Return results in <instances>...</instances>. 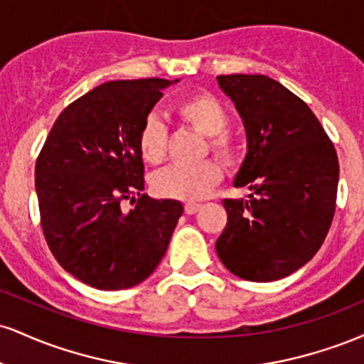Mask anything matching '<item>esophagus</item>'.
I'll list each match as a JSON object with an SVG mask.
<instances>
[{
  "mask_svg": "<svg viewBox=\"0 0 364 364\" xmlns=\"http://www.w3.org/2000/svg\"><path fill=\"white\" fill-rule=\"evenodd\" d=\"M200 207H202V205H200V203H196V202H186L185 203V212H186V214H195V212H198L200 210Z\"/></svg>",
  "mask_w": 364,
  "mask_h": 364,
  "instance_id": "1",
  "label": "esophagus"
}]
</instances>
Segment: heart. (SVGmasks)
I'll return each instance as SVG.
<instances>
[{
	"label": "heart",
	"mask_w": 364,
	"mask_h": 364,
	"mask_svg": "<svg viewBox=\"0 0 364 364\" xmlns=\"http://www.w3.org/2000/svg\"><path fill=\"white\" fill-rule=\"evenodd\" d=\"M173 114L195 129L200 135H205V150L224 162H235L240 156V145L231 132H228V109L215 95L208 92H193L178 99L171 107ZM140 156L149 164L157 166L164 161L168 152V129L156 116H149L141 123L139 132ZM223 179V171L215 161L200 162L195 166H171L161 171L154 178V190L164 198L176 200H200L210 193V190Z\"/></svg>",
	"instance_id": "b5f03b06"
}]
</instances>
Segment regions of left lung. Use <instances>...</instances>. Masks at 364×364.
<instances>
[{"instance_id":"obj_1","label":"left lung","mask_w":364,"mask_h":364,"mask_svg":"<svg viewBox=\"0 0 364 364\" xmlns=\"http://www.w3.org/2000/svg\"><path fill=\"white\" fill-rule=\"evenodd\" d=\"M246 132V157L225 198L228 224L215 243L225 269L270 282L301 269L318 252L336 212L339 159L313 111L265 75H219Z\"/></svg>"}]
</instances>
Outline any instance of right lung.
<instances>
[{"label":"right lung","mask_w":364,"mask_h":364,"mask_svg":"<svg viewBox=\"0 0 364 364\" xmlns=\"http://www.w3.org/2000/svg\"><path fill=\"white\" fill-rule=\"evenodd\" d=\"M179 80L106 82L65 107L36 162L41 224L58 263L87 286L128 289L161 263L183 214L144 190L139 132ZM139 196V199L134 196ZM136 207L123 213L120 202Z\"/></svg>","instance_id":"add662e5"}]
</instances>
